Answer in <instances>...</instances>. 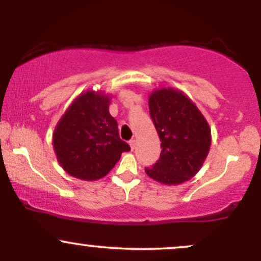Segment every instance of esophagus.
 <instances>
[{
	"label": "esophagus",
	"instance_id": "1",
	"mask_svg": "<svg viewBox=\"0 0 261 261\" xmlns=\"http://www.w3.org/2000/svg\"><path fill=\"white\" fill-rule=\"evenodd\" d=\"M130 147H131V149L136 148V141H135V140L130 141Z\"/></svg>",
	"mask_w": 261,
	"mask_h": 261
}]
</instances>
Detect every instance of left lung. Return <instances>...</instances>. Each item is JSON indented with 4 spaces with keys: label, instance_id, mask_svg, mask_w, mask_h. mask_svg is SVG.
<instances>
[{
    "label": "left lung",
    "instance_id": "left-lung-1",
    "mask_svg": "<svg viewBox=\"0 0 261 261\" xmlns=\"http://www.w3.org/2000/svg\"><path fill=\"white\" fill-rule=\"evenodd\" d=\"M148 107L162 151L160 160L145 168L146 174L162 184H181L202 167L211 146V128L195 104L178 89L152 92Z\"/></svg>",
    "mask_w": 261,
    "mask_h": 261
}]
</instances>
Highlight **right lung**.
Returning a JSON list of instances; mask_svg holds the SVG:
<instances>
[{
    "mask_svg": "<svg viewBox=\"0 0 261 261\" xmlns=\"http://www.w3.org/2000/svg\"><path fill=\"white\" fill-rule=\"evenodd\" d=\"M103 92L87 91L68 107L53 135L60 166L74 178H103L130 146L119 136L118 122L109 113Z\"/></svg>",
    "mask_w": 261,
    "mask_h": 261,
    "instance_id": "1",
    "label": "right lung"
}]
</instances>
